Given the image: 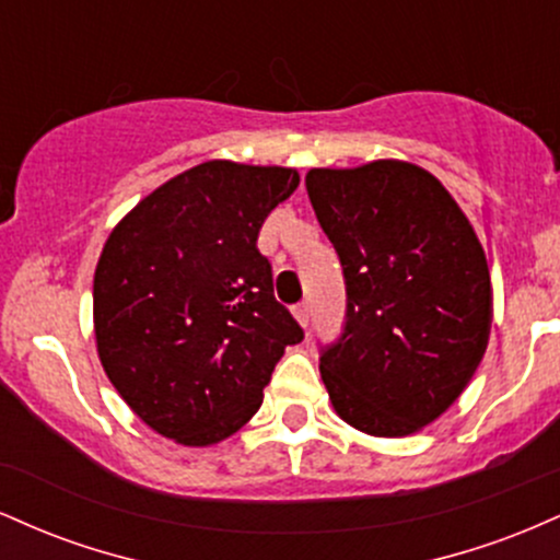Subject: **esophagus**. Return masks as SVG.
I'll list each match as a JSON object with an SVG mask.
<instances>
[{
    "label": "esophagus",
    "mask_w": 560,
    "mask_h": 560,
    "mask_svg": "<svg viewBox=\"0 0 560 560\" xmlns=\"http://www.w3.org/2000/svg\"><path fill=\"white\" fill-rule=\"evenodd\" d=\"M292 313H294V318H298V324L305 329L307 320H311V305H307V302H300V305L292 307Z\"/></svg>",
    "instance_id": "1"
}]
</instances>
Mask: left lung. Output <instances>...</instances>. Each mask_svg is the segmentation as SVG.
<instances>
[{
  "instance_id": "1",
  "label": "left lung",
  "mask_w": 560,
  "mask_h": 560,
  "mask_svg": "<svg viewBox=\"0 0 560 560\" xmlns=\"http://www.w3.org/2000/svg\"><path fill=\"white\" fill-rule=\"evenodd\" d=\"M305 186L347 281L345 334L318 365L334 410L371 436L421 432L490 342L477 231L440 178L405 160L311 168Z\"/></svg>"
}]
</instances>
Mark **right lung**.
Listing matches in <instances>:
<instances>
[{
  "label": "right lung",
  "mask_w": 560,
  "mask_h": 560,
  "mask_svg": "<svg viewBox=\"0 0 560 560\" xmlns=\"http://www.w3.org/2000/svg\"><path fill=\"white\" fill-rule=\"evenodd\" d=\"M300 186L281 165L208 160L150 191L94 271L102 369L152 432L210 447L253 419L302 329L273 298L262 221Z\"/></svg>",
  "instance_id": "obj_1"
}]
</instances>
